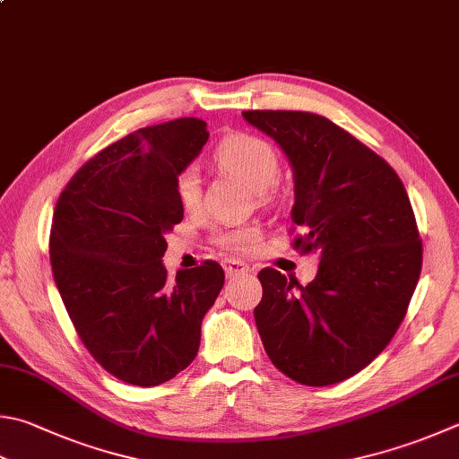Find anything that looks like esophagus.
I'll list each match as a JSON object with an SVG mask.
<instances>
[{
  "mask_svg": "<svg viewBox=\"0 0 459 459\" xmlns=\"http://www.w3.org/2000/svg\"><path fill=\"white\" fill-rule=\"evenodd\" d=\"M223 270H226L228 278H233V275H241V273H247L249 267L241 262H236V259H228L226 264H223Z\"/></svg>",
  "mask_w": 459,
  "mask_h": 459,
  "instance_id": "1",
  "label": "esophagus"
}]
</instances>
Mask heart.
Segmentation results:
<instances>
[{"label": "heart", "mask_w": 459, "mask_h": 459, "mask_svg": "<svg viewBox=\"0 0 459 459\" xmlns=\"http://www.w3.org/2000/svg\"><path fill=\"white\" fill-rule=\"evenodd\" d=\"M215 163L228 174L236 176L244 181L247 187L257 192L259 200H270V186L278 178L280 161L278 153L270 143L264 142L262 137L249 135V134H236L228 135L221 140L218 150L213 153ZM176 194L179 204L186 210H194L200 204V179H197L195 169L187 168L181 171L176 179ZM259 231L254 226L233 228L220 231L215 236V244H218L223 252L228 254H247L257 246Z\"/></svg>", "instance_id": "obj_1"}]
</instances>
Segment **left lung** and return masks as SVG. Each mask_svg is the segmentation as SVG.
I'll return each mask as SVG.
<instances>
[{
    "label": "left lung",
    "instance_id": "1",
    "mask_svg": "<svg viewBox=\"0 0 459 459\" xmlns=\"http://www.w3.org/2000/svg\"><path fill=\"white\" fill-rule=\"evenodd\" d=\"M247 124L293 169V247L317 252L314 281L257 273L255 325L272 364L293 382L332 385L371 364L403 322L421 272L408 192L390 163L324 116L252 109Z\"/></svg>",
    "mask_w": 459,
    "mask_h": 459
}]
</instances>
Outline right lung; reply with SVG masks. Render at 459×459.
Listing matches in <instances>:
<instances>
[{
    "instance_id": "right-lung-1",
    "label": "right lung",
    "mask_w": 459,
    "mask_h": 459,
    "mask_svg": "<svg viewBox=\"0 0 459 459\" xmlns=\"http://www.w3.org/2000/svg\"><path fill=\"white\" fill-rule=\"evenodd\" d=\"M207 137L197 117L137 129L93 155L56 204L59 296L93 359L126 384L160 385L192 364L226 280L212 259L176 280L161 264L166 233L184 220L176 179Z\"/></svg>"
}]
</instances>
